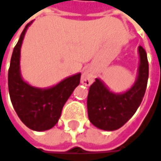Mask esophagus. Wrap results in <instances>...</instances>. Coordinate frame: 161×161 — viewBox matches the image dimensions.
Returning a JSON list of instances; mask_svg holds the SVG:
<instances>
[{
    "label": "esophagus",
    "mask_w": 161,
    "mask_h": 161,
    "mask_svg": "<svg viewBox=\"0 0 161 161\" xmlns=\"http://www.w3.org/2000/svg\"><path fill=\"white\" fill-rule=\"evenodd\" d=\"M93 80H94V74L90 69H86L81 75L80 82L85 86H90L93 82Z\"/></svg>",
    "instance_id": "34e87169"
}]
</instances>
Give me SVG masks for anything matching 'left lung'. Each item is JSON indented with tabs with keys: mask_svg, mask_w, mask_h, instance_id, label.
I'll return each instance as SVG.
<instances>
[{
	"mask_svg": "<svg viewBox=\"0 0 161 161\" xmlns=\"http://www.w3.org/2000/svg\"><path fill=\"white\" fill-rule=\"evenodd\" d=\"M138 53L140 62L137 79L128 91L119 94L114 93L99 79L90 87L87 99L88 116L94 126L106 131L116 130L129 120L139 107L147 84L148 61L141 46L138 47Z\"/></svg>",
	"mask_w": 161,
	"mask_h": 161,
	"instance_id": "left-lung-1",
	"label": "left lung"
}]
</instances>
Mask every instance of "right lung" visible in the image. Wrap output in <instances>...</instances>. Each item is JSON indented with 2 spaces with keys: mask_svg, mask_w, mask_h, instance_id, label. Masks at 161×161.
I'll use <instances>...</instances> for the list:
<instances>
[{
  "mask_svg": "<svg viewBox=\"0 0 161 161\" xmlns=\"http://www.w3.org/2000/svg\"><path fill=\"white\" fill-rule=\"evenodd\" d=\"M30 25H26L14 48L8 71V89L13 106L21 121L32 130L45 131L58 123L65 103L80 84V73L48 89H38L26 83L20 72V52Z\"/></svg>",
  "mask_w": 161,
  "mask_h": 161,
  "instance_id": "obj_1",
  "label": "right lung"
}]
</instances>
